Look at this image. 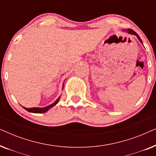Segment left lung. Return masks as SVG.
Segmentation results:
<instances>
[{
    "instance_id": "obj_1",
    "label": "left lung",
    "mask_w": 156,
    "mask_h": 156,
    "mask_svg": "<svg viewBox=\"0 0 156 156\" xmlns=\"http://www.w3.org/2000/svg\"><path fill=\"white\" fill-rule=\"evenodd\" d=\"M127 32H128V33H129V34H131V35H135L137 36V37L138 38V40H140V42H141V43H142V40H141V39H140L139 36L138 35V34L136 33L135 31L133 30H131V29H128V30H127Z\"/></svg>"
}]
</instances>
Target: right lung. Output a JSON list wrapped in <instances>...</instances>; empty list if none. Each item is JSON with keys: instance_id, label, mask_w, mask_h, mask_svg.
Instances as JSON below:
<instances>
[{"instance_id": "add662e5", "label": "right lung", "mask_w": 156, "mask_h": 156, "mask_svg": "<svg viewBox=\"0 0 156 156\" xmlns=\"http://www.w3.org/2000/svg\"><path fill=\"white\" fill-rule=\"evenodd\" d=\"M59 98H60V97H59L58 99H57L56 101L54 102V103L51 104V105H49V106H46V107H44V108H25V107H23H23L24 108L25 110L27 111V112H32V113H44V112H48V111L50 109V108H52V106H54L55 104H57V102L59 101Z\"/></svg>"}]
</instances>
